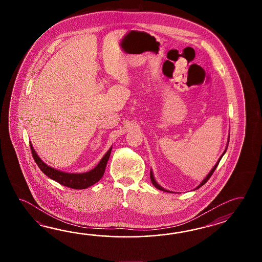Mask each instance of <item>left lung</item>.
<instances>
[{
    "mask_svg": "<svg viewBox=\"0 0 262 262\" xmlns=\"http://www.w3.org/2000/svg\"><path fill=\"white\" fill-rule=\"evenodd\" d=\"M228 141H229V139H228ZM227 148H228V147H227ZM226 150H227V149H226V150H225V151H224V154H225V152H226ZM224 154H223L222 156H221V157H220V158H219V160H218L217 163H216V164H215V166H214V167H212V170H211V171H210V173H209V174H208V175H207L206 178L204 179V180H203V181H202V182H201V184H200V185H199V186H198V187H196V188H195V189H199V188H200V187H201V186H202V185H203V184H206L207 181H208V180H209V179L211 178V176H212V173L214 172V170H215V169H216V167H217L218 164H219V162H220V160H221V158H222V156H224ZM150 181H151V183H152V184H154V185H155V186H156V188H157V189L162 190V191H165V192H169V191H167V190H165V189H164V188H162L161 186H160V185H159V184H157V183H156V180H155V178H154V176H152V172H151V171H150Z\"/></svg>",
    "mask_w": 262,
    "mask_h": 262,
    "instance_id": "left-lung-1",
    "label": "left lung"
}]
</instances>
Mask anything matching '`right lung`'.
<instances>
[{"instance_id":"right-lung-1","label":"right lung","mask_w":262,"mask_h":262,"mask_svg":"<svg viewBox=\"0 0 262 262\" xmlns=\"http://www.w3.org/2000/svg\"><path fill=\"white\" fill-rule=\"evenodd\" d=\"M32 155L34 157V161L37 164L40 169L49 177L54 180L57 183L64 185L67 187H70L73 189H85L91 185L95 184L100 180L106 169V163L111 156L112 148L107 150L106 155L101 159L99 164L96 167L92 169L91 171L85 173H67L62 172L60 170L54 169L52 167H49L47 164H45L39 158V156L36 155L35 150L33 148V145L30 143Z\"/></svg>"}]
</instances>
